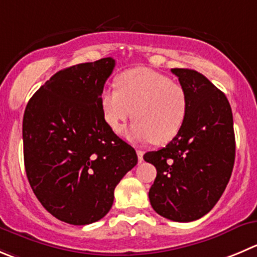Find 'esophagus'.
<instances>
[{
  "label": "esophagus",
  "instance_id": "1",
  "mask_svg": "<svg viewBox=\"0 0 257 257\" xmlns=\"http://www.w3.org/2000/svg\"><path fill=\"white\" fill-rule=\"evenodd\" d=\"M136 153H138L139 163H143V161H144V151L143 150H136Z\"/></svg>",
  "mask_w": 257,
  "mask_h": 257
}]
</instances>
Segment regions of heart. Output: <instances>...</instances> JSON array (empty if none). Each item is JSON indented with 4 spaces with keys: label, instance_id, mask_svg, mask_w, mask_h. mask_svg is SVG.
<instances>
[{
    "label": "heart",
    "instance_id": "heart-1",
    "mask_svg": "<svg viewBox=\"0 0 257 257\" xmlns=\"http://www.w3.org/2000/svg\"><path fill=\"white\" fill-rule=\"evenodd\" d=\"M101 111L107 126L119 133L128 118L135 119L127 136L131 140L163 145L172 141L187 114V96L182 85L146 68L118 75L116 88L101 93Z\"/></svg>",
    "mask_w": 257,
    "mask_h": 257
}]
</instances>
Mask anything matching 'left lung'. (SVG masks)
Here are the masks:
<instances>
[{"instance_id":"left-lung-1","label":"left lung","mask_w":257,"mask_h":257,"mask_svg":"<svg viewBox=\"0 0 257 257\" xmlns=\"http://www.w3.org/2000/svg\"><path fill=\"white\" fill-rule=\"evenodd\" d=\"M187 96V114L165 148L144 155L156 168L149 190L154 211L175 222L208 213L226 189L234 164L233 117L223 92L203 74L172 69Z\"/></svg>"}]
</instances>
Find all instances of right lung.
Listing matches in <instances>:
<instances>
[{
	"instance_id": "add662e5",
	"label": "right lung",
	"mask_w": 257,
	"mask_h": 257,
	"mask_svg": "<svg viewBox=\"0 0 257 257\" xmlns=\"http://www.w3.org/2000/svg\"><path fill=\"white\" fill-rule=\"evenodd\" d=\"M114 68L103 58L59 70L24 113V161L31 189L55 218L75 226L103 218L114 188L138 164L133 146L106 124L101 93Z\"/></svg>"
}]
</instances>
